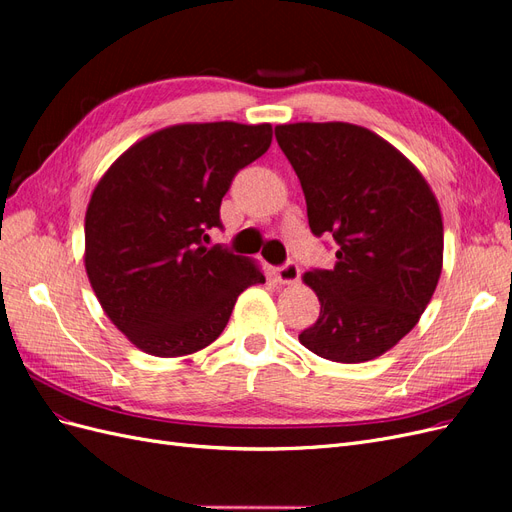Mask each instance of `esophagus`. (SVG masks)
Here are the masks:
<instances>
[{
  "mask_svg": "<svg viewBox=\"0 0 512 512\" xmlns=\"http://www.w3.org/2000/svg\"><path fill=\"white\" fill-rule=\"evenodd\" d=\"M299 277H301V269L294 265V262H286L284 267H277L275 269V280L280 282V284H297L299 282Z\"/></svg>",
  "mask_w": 512,
  "mask_h": 512,
  "instance_id": "esophagus-1",
  "label": "esophagus"
}]
</instances>
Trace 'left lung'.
Wrapping results in <instances>:
<instances>
[{
  "label": "left lung",
  "mask_w": 512,
  "mask_h": 512,
  "mask_svg": "<svg viewBox=\"0 0 512 512\" xmlns=\"http://www.w3.org/2000/svg\"><path fill=\"white\" fill-rule=\"evenodd\" d=\"M305 194L309 228L337 243L331 271H307L320 316L299 335L335 363H365L408 335L436 292L444 226L436 194L404 153L344 121L275 126Z\"/></svg>",
  "instance_id": "left-lung-1"
}]
</instances>
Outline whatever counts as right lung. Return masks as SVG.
<instances>
[{
	"label": "right lung",
	"instance_id": "obj_1",
	"mask_svg": "<svg viewBox=\"0 0 512 512\" xmlns=\"http://www.w3.org/2000/svg\"><path fill=\"white\" fill-rule=\"evenodd\" d=\"M271 123H177L108 166L85 213V271L115 327L153 356L220 337L239 294L265 284L256 260L205 247L237 170L271 147Z\"/></svg>",
	"mask_w": 512,
	"mask_h": 512
}]
</instances>
